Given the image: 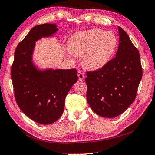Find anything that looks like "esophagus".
I'll return each instance as SVG.
<instances>
[{"label":"esophagus","mask_w":155,"mask_h":155,"mask_svg":"<svg viewBox=\"0 0 155 155\" xmlns=\"http://www.w3.org/2000/svg\"><path fill=\"white\" fill-rule=\"evenodd\" d=\"M77 75H78V80L79 81H83L85 78L84 75H83V74L81 72V71H78V72H77Z\"/></svg>","instance_id":"34e87169"}]
</instances>
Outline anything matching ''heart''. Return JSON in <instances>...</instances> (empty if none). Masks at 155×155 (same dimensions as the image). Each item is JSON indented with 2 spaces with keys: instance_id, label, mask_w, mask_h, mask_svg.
Returning a JSON list of instances; mask_svg holds the SVG:
<instances>
[{
  "instance_id": "1",
  "label": "heart",
  "mask_w": 155,
  "mask_h": 155,
  "mask_svg": "<svg viewBox=\"0 0 155 155\" xmlns=\"http://www.w3.org/2000/svg\"><path fill=\"white\" fill-rule=\"evenodd\" d=\"M117 39L110 31L91 29L71 36L68 48L76 55L82 56V63L91 70H100L111 60L116 51Z\"/></svg>"
}]
</instances>
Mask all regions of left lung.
Segmentation results:
<instances>
[{
	"instance_id": "8db88e82",
	"label": "left lung",
	"mask_w": 155,
	"mask_h": 155,
	"mask_svg": "<svg viewBox=\"0 0 155 155\" xmlns=\"http://www.w3.org/2000/svg\"><path fill=\"white\" fill-rule=\"evenodd\" d=\"M116 56L104 68L87 72V101L101 117L114 118L128 108L137 96L142 78L139 52L127 33L118 27Z\"/></svg>"
}]
</instances>
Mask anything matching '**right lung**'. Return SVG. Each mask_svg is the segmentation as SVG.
I'll return each mask as SVG.
<instances>
[{
	"label": "right lung",
	"instance_id": "1",
	"mask_svg": "<svg viewBox=\"0 0 155 155\" xmlns=\"http://www.w3.org/2000/svg\"><path fill=\"white\" fill-rule=\"evenodd\" d=\"M55 24L36 25L17 45L11 69L14 97L27 117L41 124L48 125L59 119L65 99L77 81L76 69L40 70L32 62L35 43L58 31Z\"/></svg>",
	"mask_w": 155,
	"mask_h": 155
}]
</instances>
